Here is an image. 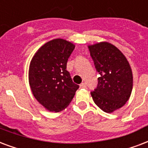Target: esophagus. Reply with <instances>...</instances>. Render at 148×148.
I'll list each match as a JSON object with an SVG mask.
<instances>
[{"mask_svg":"<svg viewBox=\"0 0 148 148\" xmlns=\"http://www.w3.org/2000/svg\"><path fill=\"white\" fill-rule=\"evenodd\" d=\"M86 88V84L85 83H82L80 84V88Z\"/></svg>","mask_w":148,"mask_h":148,"instance_id":"34e87169","label":"esophagus"}]
</instances>
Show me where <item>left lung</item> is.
<instances>
[{
    "label": "left lung",
    "mask_w": 148,
    "mask_h": 148,
    "mask_svg": "<svg viewBox=\"0 0 148 148\" xmlns=\"http://www.w3.org/2000/svg\"><path fill=\"white\" fill-rule=\"evenodd\" d=\"M99 72L98 86L91 92L97 106L107 113L120 109L129 100L133 89L131 66L123 53L108 42L88 45Z\"/></svg>",
    "instance_id": "left-lung-1"
}]
</instances>
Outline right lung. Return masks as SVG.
Segmentation results:
<instances>
[{
    "instance_id": "obj_1",
    "label": "right lung",
    "mask_w": 148,
    "mask_h": 148,
    "mask_svg": "<svg viewBox=\"0 0 148 148\" xmlns=\"http://www.w3.org/2000/svg\"><path fill=\"white\" fill-rule=\"evenodd\" d=\"M75 45L54 39L42 45L29 64V82L33 96L49 112L68 106L79 86L72 82L66 63Z\"/></svg>"
}]
</instances>
